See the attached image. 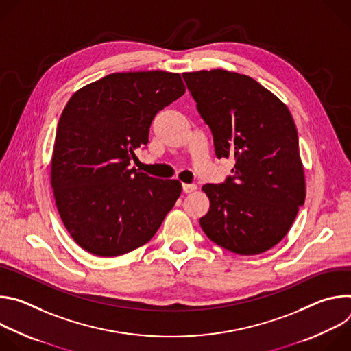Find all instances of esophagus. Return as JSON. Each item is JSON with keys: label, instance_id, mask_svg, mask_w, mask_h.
<instances>
[{"label": "esophagus", "instance_id": "esophagus-1", "mask_svg": "<svg viewBox=\"0 0 351 351\" xmlns=\"http://www.w3.org/2000/svg\"><path fill=\"white\" fill-rule=\"evenodd\" d=\"M182 189L184 193H191L194 190H197V186L195 184H187V183H183L182 184Z\"/></svg>", "mask_w": 351, "mask_h": 351}]
</instances>
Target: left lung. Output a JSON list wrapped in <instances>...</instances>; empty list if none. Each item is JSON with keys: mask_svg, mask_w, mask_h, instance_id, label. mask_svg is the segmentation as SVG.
<instances>
[{"mask_svg": "<svg viewBox=\"0 0 351 351\" xmlns=\"http://www.w3.org/2000/svg\"><path fill=\"white\" fill-rule=\"evenodd\" d=\"M182 76L211 129L217 157L234 158L232 176L203 186L210 211L199 225L232 253H264L286 236L306 199L291 114L250 76L222 69Z\"/></svg>", "mask_w": 351, "mask_h": 351, "instance_id": "1", "label": "left lung"}]
</instances>
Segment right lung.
<instances>
[{
  "label": "right lung",
  "mask_w": 351,
  "mask_h": 351,
  "mask_svg": "<svg viewBox=\"0 0 351 351\" xmlns=\"http://www.w3.org/2000/svg\"><path fill=\"white\" fill-rule=\"evenodd\" d=\"M179 73H112L76 91L58 122L51 186L73 240L98 257L145 244L180 195L179 180L130 167L154 117L184 94Z\"/></svg>",
  "instance_id": "1"
}]
</instances>
